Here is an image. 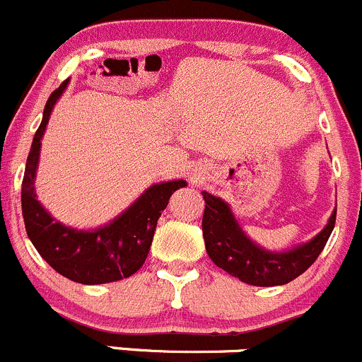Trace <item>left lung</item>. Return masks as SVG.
Segmentation results:
<instances>
[{
  "instance_id": "left-lung-1",
  "label": "left lung",
  "mask_w": 362,
  "mask_h": 362,
  "mask_svg": "<svg viewBox=\"0 0 362 362\" xmlns=\"http://www.w3.org/2000/svg\"><path fill=\"white\" fill-rule=\"evenodd\" d=\"M203 238L210 259L228 274L252 286L286 285L306 272L327 244L336 223V210L324 230L306 244L290 251H267L242 231L230 205L217 196L203 191Z\"/></svg>"
}]
</instances>
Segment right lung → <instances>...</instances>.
<instances>
[{
	"label": "right lung",
	"mask_w": 362,
	"mask_h": 362,
	"mask_svg": "<svg viewBox=\"0 0 362 362\" xmlns=\"http://www.w3.org/2000/svg\"><path fill=\"white\" fill-rule=\"evenodd\" d=\"M66 83L69 79L63 81L47 99L42 124L31 143L21 191L24 226L38 255L70 281L81 285L120 281L141 269L148 256L160 212L168 206L171 194L185 187L187 182L153 184L125 212L95 230H76L56 221L37 199L35 175L40 157V139Z\"/></svg>",
	"instance_id": "right-lung-1"
}]
</instances>
